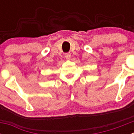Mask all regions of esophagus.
I'll list each match as a JSON object with an SVG mask.
<instances>
[{"label": "esophagus", "instance_id": "1", "mask_svg": "<svg viewBox=\"0 0 134 134\" xmlns=\"http://www.w3.org/2000/svg\"><path fill=\"white\" fill-rule=\"evenodd\" d=\"M65 58H66V60H70V58H71L70 53H66V54H65Z\"/></svg>", "mask_w": 134, "mask_h": 134}]
</instances>
